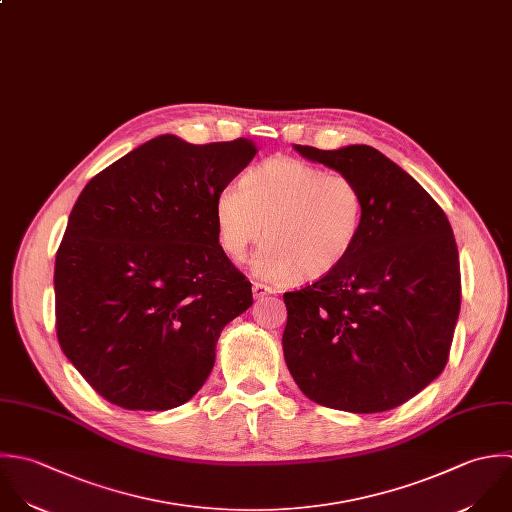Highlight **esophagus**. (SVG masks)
Wrapping results in <instances>:
<instances>
[{"instance_id": "esophagus-1", "label": "esophagus", "mask_w": 512, "mask_h": 512, "mask_svg": "<svg viewBox=\"0 0 512 512\" xmlns=\"http://www.w3.org/2000/svg\"><path fill=\"white\" fill-rule=\"evenodd\" d=\"M273 293H275V289H271V287H267L263 283H253V297L255 299H263V297L273 295Z\"/></svg>"}]
</instances>
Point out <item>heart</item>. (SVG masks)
I'll use <instances>...</instances> for the list:
<instances>
[{
	"instance_id": "b5f03b06",
	"label": "heart",
	"mask_w": 512,
	"mask_h": 512,
	"mask_svg": "<svg viewBox=\"0 0 512 512\" xmlns=\"http://www.w3.org/2000/svg\"><path fill=\"white\" fill-rule=\"evenodd\" d=\"M363 221L365 197L353 179L295 157L257 163L215 201L219 243L231 259L243 261L269 239L253 261L269 281L333 273L357 247Z\"/></svg>"
}]
</instances>
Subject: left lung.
<instances>
[{
	"label": "left lung",
	"instance_id": "obj_1",
	"mask_svg": "<svg viewBox=\"0 0 512 512\" xmlns=\"http://www.w3.org/2000/svg\"><path fill=\"white\" fill-rule=\"evenodd\" d=\"M293 147L359 185L365 221L339 269L283 295L287 369L303 395L323 407L395 409L433 383L449 359L461 311L451 223L437 201L375 147Z\"/></svg>",
	"mask_w": 512,
	"mask_h": 512
}]
</instances>
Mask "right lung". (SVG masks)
Returning a JSON list of instances; mask_svg holds the SVG:
<instances>
[{
  "label": "right lung",
  "mask_w": 512,
  "mask_h": 512,
  "mask_svg": "<svg viewBox=\"0 0 512 512\" xmlns=\"http://www.w3.org/2000/svg\"><path fill=\"white\" fill-rule=\"evenodd\" d=\"M249 139L159 135L97 173L55 255V327L69 363L109 403L167 411L215 365L251 283L219 245L217 195L251 163Z\"/></svg>",
  "instance_id": "right-lung-1"
}]
</instances>
